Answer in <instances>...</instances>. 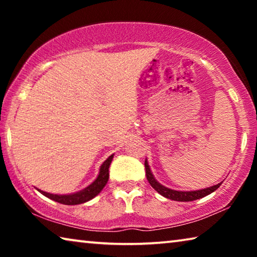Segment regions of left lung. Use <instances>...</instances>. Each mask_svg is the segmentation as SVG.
Segmentation results:
<instances>
[{
  "label": "left lung",
  "instance_id": "obj_1",
  "mask_svg": "<svg viewBox=\"0 0 257 257\" xmlns=\"http://www.w3.org/2000/svg\"><path fill=\"white\" fill-rule=\"evenodd\" d=\"M145 170H146V178L151 186L158 191L160 195H162L165 198L172 199V201H177V202H191V201H196V199L203 198L207 196V195L212 194L213 191H215L219 187L221 186L223 181L219 182L212 187H208V188H204V189H199V190H190V191H182V190H175V189H170L168 187H165L163 185H161L160 182L155 179V177L152 173L149 162H147V159L145 160Z\"/></svg>",
  "mask_w": 257,
  "mask_h": 257
}]
</instances>
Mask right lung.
Instances as JSON below:
<instances>
[{"label": "right lung", "instance_id": "obj_1", "mask_svg": "<svg viewBox=\"0 0 257 257\" xmlns=\"http://www.w3.org/2000/svg\"><path fill=\"white\" fill-rule=\"evenodd\" d=\"M112 160H113V154L111 156H108V158L104 161L103 164L101 165L96 179H95L88 187H86V188H84L80 191H77V193L61 195V194L47 193V191L41 190L38 188L36 189L47 198H50L52 201H55L61 204H64V205H78V204L86 203L90 201V199H93L95 196H97L107 184L108 168H110Z\"/></svg>", "mask_w": 257, "mask_h": 257}]
</instances>
